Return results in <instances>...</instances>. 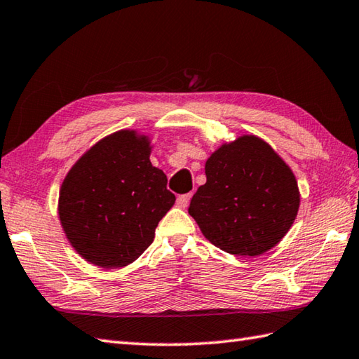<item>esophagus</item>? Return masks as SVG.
Returning <instances> with one entry per match:
<instances>
[{
  "label": "esophagus",
  "instance_id": "34e87169",
  "mask_svg": "<svg viewBox=\"0 0 359 359\" xmlns=\"http://www.w3.org/2000/svg\"><path fill=\"white\" fill-rule=\"evenodd\" d=\"M189 199H191V193H187V194H182V196H179V198H177V205H179L180 208H185V207H188Z\"/></svg>",
  "mask_w": 359,
  "mask_h": 359
}]
</instances>
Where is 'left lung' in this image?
<instances>
[{
  "instance_id": "obj_1",
  "label": "left lung",
  "mask_w": 359,
  "mask_h": 359,
  "mask_svg": "<svg viewBox=\"0 0 359 359\" xmlns=\"http://www.w3.org/2000/svg\"><path fill=\"white\" fill-rule=\"evenodd\" d=\"M207 182L188 213L203 236L231 255L258 257L283 240L296 219V175L255 135L224 143L205 161Z\"/></svg>"
}]
</instances>
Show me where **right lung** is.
Masks as SVG:
<instances>
[{"instance_id":"obj_1","label":"right lung","mask_w":359,"mask_h":359,"mask_svg":"<svg viewBox=\"0 0 359 359\" xmlns=\"http://www.w3.org/2000/svg\"><path fill=\"white\" fill-rule=\"evenodd\" d=\"M151 140L118 130L76 161L59 191V219L69 244L86 262L124 268L154 241L174 205L166 175L152 166Z\"/></svg>"}]
</instances>
